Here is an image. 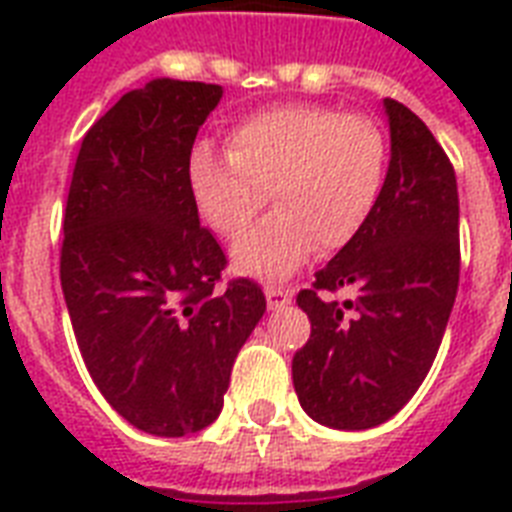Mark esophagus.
I'll use <instances>...</instances> for the list:
<instances>
[{
  "label": "esophagus",
  "instance_id": "1",
  "mask_svg": "<svg viewBox=\"0 0 512 512\" xmlns=\"http://www.w3.org/2000/svg\"><path fill=\"white\" fill-rule=\"evenodd\" d=\"M265 297H268V308L271 311H281V308H287L292 303V292L281 287H265Z\"/></svg>",
  "mask_w": 512,
  "mask_h": 512
}]
</instances>
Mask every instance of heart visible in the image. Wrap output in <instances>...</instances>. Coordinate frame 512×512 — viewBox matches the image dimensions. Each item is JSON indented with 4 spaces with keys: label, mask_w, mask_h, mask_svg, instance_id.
Listing matches in <instances>:
<instances>
[{
    "label": "heart",
    "mask_w": 512,
    "mask_h": 512,
    "mask_svg": "<svg viewBox=\"0 0 512 512\" xmlns=\"http://www.w3.org/2000/svg\"><path fill=\"white\" fill-rule=\"evenodd\" d=\"M388 172V140L364 114L319 103L265 108L236 124L228 154L199 146L188 164L201 217L233 239L260 215L271 193L276 212L233 244V268L287 279L316 247L337 252L369 223Z\"/></svg>",
    "instance_id": "b5f03b06"
}]
</instances>
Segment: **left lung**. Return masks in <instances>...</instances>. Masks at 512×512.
I'll return each instance as SVG.
<instances>
[{"mask_svg":"<svg viewBox=\"0 0 512 512\" xmlns=\"http://www.w3.org/2000/svg\"><path fill=\"white\" fill-rule=\"evenodd\" d=\"M390 164L369 223L297 305L311 340L292 358L308 417L366 430L390 420L433 366L460 284V199L449 156L404 103L385 98ZM356 301L337 304V288Z\"/></svg>","mask_w":512,"mask_h":512,"instance_id":"left-lung-1","label":"left lung"}]
</instances>
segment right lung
<instances>
[{
  "instance_id": "right-lung-1",
  "label": "right lung",
  "mask_w": 512,
  "mask_h": 512,
  "mask_svg": "<svg viewBox=\"0 0 512 512\" xmlns=\"http://www.w3.org/2000/svg\"><path fill=\"white\" fill-rule=\"evenodd\" d=\"M220 98V84L177 79L127 92L87 130L68 188L60 287L84 366L151 436L217 420L265 313L255 281L217 287L228 260L191 193L193 140Z\"/></svg>"
}]
</instances>
